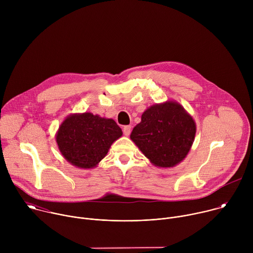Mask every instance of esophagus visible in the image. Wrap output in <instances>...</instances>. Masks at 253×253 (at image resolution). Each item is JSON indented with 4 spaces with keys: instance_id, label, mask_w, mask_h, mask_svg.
<instances>
[{
    "instance_id": "obj_1",
    "label": "esophagus",
    "mask_w": 253,
    "mask_h": 253,
    "mask_svg": "<svg viewBox=\"0 0 253 253\" xmlns=\"http://www.w3.org/2000/svg\"><path fill=\"white\" fill-rule=\"evenodd\" d=\"M123 133H124L125 136H129L130 133H131V126H129V125L128 126H124Z\"/></svg>"
}]
</instances>
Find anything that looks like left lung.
<instances>
[{
	"mask_svg": "<svg viewBox=\"0 0 253 253\" xmlns=\"http://www.w3.org/2000/svg\"><path fill=\"white\" fill-rule=\"evenodd\" d=\"M195 133V121L184 107L167 100L143 112L130 138L154 166L171 168L185 159Z\"/></svg>",
	"mask_w": 253,
	"mask_h": 253,
	"instance_id": "8db88e82",
	"label": "left lung"
}]
</instances>
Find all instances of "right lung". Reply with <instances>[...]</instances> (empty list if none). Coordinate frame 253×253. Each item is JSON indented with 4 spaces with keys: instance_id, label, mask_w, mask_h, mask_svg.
<instances>
[{
    "instance_id": "add662e5",
    "label": "right lung",
    "mask_w": 253,
    "mask_h": 253,
    "mask_svg": "<svg viewBox=\"0 0 253 253\" xmlns=\"http://www.w3.org/2000/svg\"><path fill=\"white\" fill-rule=\"evenodd\" d=\"M123 135L113 119L90 112L67 116L56 133L63 157L81 169H93L107 155L112 144Z\"/></svg>"
}]
</instances>
